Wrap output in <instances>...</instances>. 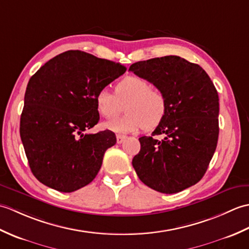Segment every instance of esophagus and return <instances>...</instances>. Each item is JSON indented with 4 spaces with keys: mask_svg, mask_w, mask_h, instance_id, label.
<instances>
[{
    "mask_svg": "<svg viewBox=\"0 0 249 249\" xmlns=\"http://www.w3.org/2000/svg\"><path fill=\"white\" fill-rule=\"evenodd\" d=\"M126 138H127V137L124 136V135H118V136H116V142H118L119 144H121V143H123Z\"/></svg>",
    "mask_w": 249,
    "mask_h": 249,
    "instance_id": "1",
    "label": "esophagus"
}]
</instances>
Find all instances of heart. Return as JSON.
Listing matches in <instances>:
<instances>
[{"label": "heart", "instance_id": "obj_1", "mask_svg": "<svg viewBox=\"0 0 249 249\" xmlns=\"http://www.w3.org/2000/svg\"><path fill=\"white\" fill-rule=\"evenodd\" d=\"M98 113L106 120L116 118L125 105L126 114L105 124L114 133L127 134L141 128L152 130L163 121L167 113V99L158 89L152 88L146 79L127 76L115 84L114 95L108 89H99L95 95Z\"/></svg>", "mask_w": 249, "mask_h": 249}]
</instances>
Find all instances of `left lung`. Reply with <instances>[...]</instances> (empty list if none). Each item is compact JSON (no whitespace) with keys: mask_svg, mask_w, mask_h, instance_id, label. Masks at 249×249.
<instances>
[{"mask_svg":"<svg viewBox=\"0 0 249 249\" xmlns=\"http://www.w3.org/2000/svg\"><path fill=\"white\" fill-rule=\"evenodd\" d=\"M129 71L154 84L167 99L165 119L152 134L165 138H139L133 167L152 189L182 192L202 178L217 146L218 93L202 67L177 55L137 62Z\"/></svg>","mask_w":249,"mask_h":249,"instance_id":"8db88e82","label":"left lung"}]
</instances>
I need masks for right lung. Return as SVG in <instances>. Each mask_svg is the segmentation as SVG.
<instances>
[{"label":"right lung","mask_w":249,"mask_h":249,"mask_svg":"<svg viewBox=\"0 0 249 249\" xmlns=\"http://www.w3.org/2000/svg\"><path fill=\"white\" fill-rule=\"evenodd\" d=\"M126 67L87 52L70 50L41 66L26 87L20 137L32 173L46 186L71 193L97 176L111 130L86 134L98 123L95 95Z\"/></svg>","instance_id":"1"}]
</instances>
